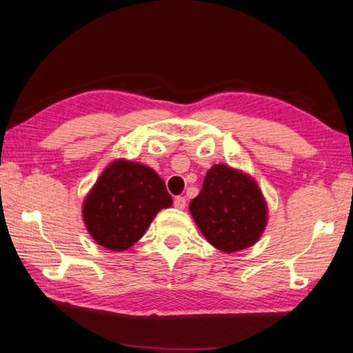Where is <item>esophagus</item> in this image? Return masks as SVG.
<instances>
[{
  "instance_id": "34e87169",
  "label": "esophagus",
  "mask_w": 353,
  "mask_h": 353,
  "mask_svg": "<svg viewBox=\"0 0 353 353\" xmlns=\"http://www.w3.org/2000/svg\"><path fill=\"white\" fill-rule=\"evenodd\" d=\"M174 207H176L177 210H185V207H187V199L182 197V196L176 197V199H174Z\"/></svg>"
}]
</instances>
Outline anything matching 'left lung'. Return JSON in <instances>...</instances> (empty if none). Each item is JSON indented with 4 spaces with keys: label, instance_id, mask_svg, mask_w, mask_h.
I'll use <instances>...</instances> for the list:
<instances>
[{
    "label": "left lung",
    "instance_id": "8db88e82",
    "mask_svg": "<svg viewBox=\"0 0 353 353\" xmlns=\"http://www.w3.org/2000/svg\"><path fill=\"white\" fill-rule=\"evenodd\" d=\"M190 213L211 245L236 253L254 245L264 233L268 208L258 182L228 165H213Z\"/></svg>",
    "mask_w": 353,
    "mask_h": 353
}]
</instances>
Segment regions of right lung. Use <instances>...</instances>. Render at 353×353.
<instances>
[{
  "label": "right lung",
  "mask_w": 353,
  "mask_h": 353,
  "mask_svg": "<svg viewBox=\"0 0 353 353\" xmlns=\"http://www.w3.org/2000/svg\"><path fill=\"white\" fill-rule=\"evenodd\" d=\"M172 197L150 166L117 159L106 166L83 201L81 213L91 238L111 252L132 247Z\"/></svg>",
  "instance_id": "1"
}]
</instances>
